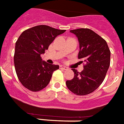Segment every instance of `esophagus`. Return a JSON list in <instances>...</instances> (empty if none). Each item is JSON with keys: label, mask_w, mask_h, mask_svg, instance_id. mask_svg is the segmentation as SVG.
Instances as JSON below:
<instances>
[{"label": "esophagus", "mask_w": 124, "mask_h": 124, "mask_svg": "<svg viewBox=\"0 0 124 124\" xmlns=\"http://www.w3.org/2000/svg\"><path fill=\"white\" fill-rule=\"evenodd\" d=\"M60 68L61 69H63V70H67L68 67H67L66 66H64V65H60Z\"/></svg>", "instance_id": "1"}]
</instances>
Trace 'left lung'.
Masks as SVG:
<instances>
[{
    "label": "left lung",
    "instance_id": "8db88e82",
    "mask_svg": "<svg viewBox=\"0 0 124 124\" xmlns=\"http://www.w3.org/2000/svg\"><path fill=\"white\" fill-rule=\"evenodd\" d=\"M70 32L78 39V58L86 64L81 72L73 69L74 78L67 81V87L78 95L89 94L98 88L105 79L110 65V51L106 41L92 30L78 29Z\"/></svg>",
    "mask_w": 124,
    "mask_h": 124
}]
</instances>
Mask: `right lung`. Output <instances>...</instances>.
Segmentation results:
<instances>
[{"label":"right lung","instance_id":"right-lung-1","mask_svg":"<svg viewBox=\"0 0 124 124\" xmlns=\"http://www.w3.org/2000/svg\"><path fill=\"white\" fill-rule=\"evenodd\" d=\"M65 30L46 25H38L22 32L16 42L14 63L16 73L22 85L32 92H39L49 83L57 65L42 60L41 54L48 49L56 37Z\"/></svg>","mask_w":124,"mask_h":124}]
</instances>
